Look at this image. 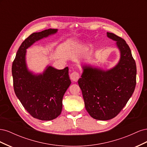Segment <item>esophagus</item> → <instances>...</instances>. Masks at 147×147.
<instances>
[{"instance_id": "esophagus-1", "label": "esophagus", "mask_w": 147, "mask_h": 147, "mask_svg": "<svg viewBox=\"0 0 147 147\" xmlns=\"http://www.w3.org/2000/svg\"><path fill=\"white\" fill-rule=\"evenodd\" d=\"M70 79L73 82H77L78 78H80V75L77 72H73L70 75Z\"/></svg>"}]
</instances>
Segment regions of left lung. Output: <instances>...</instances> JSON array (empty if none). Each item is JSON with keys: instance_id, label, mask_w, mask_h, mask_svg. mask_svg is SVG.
<instances>
[{"instance_id": "1", "label": "left lung", "mask_w": 147, "mask_h": 147, "mask_svg": "<svg viewBox=\"0 0 147 147\" xmlns=\"http://www.w3.org/2000/svg\"><path fill=\"white\" fill-rule=\"evenodd\" d=\"M107 35L117 42L120 51L118 63L108 70L84 66L78 81L86 110L98 120L116 117L130 99L136 84V64L129 47L117 35L107 32Z\"/></svg>"}]
</instances>
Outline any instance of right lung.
Listing matches in <instances>:
<instances>
[{"instance_id": "1", "label": "right lung", "mask_w": 147, "mask_h": 147, "mask_svg": "<svg viewBox=\"0 0 147 147\" xmlns=\"http://www.w3.org/2000/svg\"><path fill=\"white\" fill-rule=\"evenodd\" d=\"M57 31L49 29L30 35L21 43L11 68L16 96L31 116L43 121L54 119L62 112L63 96L71 84L69 68L57 70L47 66L43 74L35 75L27 67L26 49Z\"/></svg>"}]
</instances>
